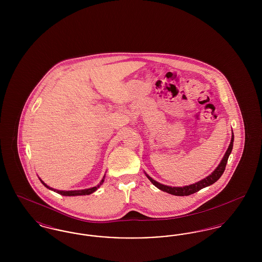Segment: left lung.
<instances>
[{"label":"left lung","mask_w":262,"mask_h":262,"mask_svg":"<svg viewBox=\"0 0 262 262\" xmlns=\"http://www.w3.org/2000/svg\"><path fill=\"white\" fill-rule=\"evenodd\" d=\"M233 142H234V134L232 135V139H231V142H230V145L228 147V149L225 153L224 157L222 159V161L220 162V164L218 165V167L213 171V173L211 174H209L208 177H206L205 179L201 180L200 182L193 184V185H190V186H187V187H168V186H165L162 185L156 181H154L152 178H150L148 174L147 178L149 179L150 182L155 186L156 187H158L159 189H161L165 192H168L170 194H173V195H178V196H186V195H190L194 192H198L199 190H200L201 188L203 187H208L212 184H214L215 182H217L219 180V178L222 176V174L224 173L225 168H226V165L228 162V158H229V155L230 153L232 152L233 149Z\"/></svg>","instance_id":"obj_1"}]
</instances>
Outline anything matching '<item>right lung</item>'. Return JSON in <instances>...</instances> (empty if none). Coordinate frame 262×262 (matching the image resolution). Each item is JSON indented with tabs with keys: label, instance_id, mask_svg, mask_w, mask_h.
Instances as JSON below:
<instances>
[{
	"label": "right lung",
	"instance_id": "right-lung-1",
	"mask_svg": "<svg viewBox=\"0 0 262 262\" xmlns=\"http://www.w3.org/2000/svg\"><path fill=\"white\" fill-rule=\"evenodd\" d=\"M39 180H40V179H39ZM40 181H41V180H40ZM103 182H104V178H103V180L101 181V183H100L99 185L96 186V187L88 188V189H81V190H69V191H64V190H57V189H54V188H52V187H48L44 182L41 181V183H42L45 187H47V188L52 189V190L58 192L59 194H62V195H64V196H75V195H88V194H91L92 192L96 191V189L103 184Z\"/></svg>",
	"mask_w": 262,
	"mask_h": 262
}]
</instances>
